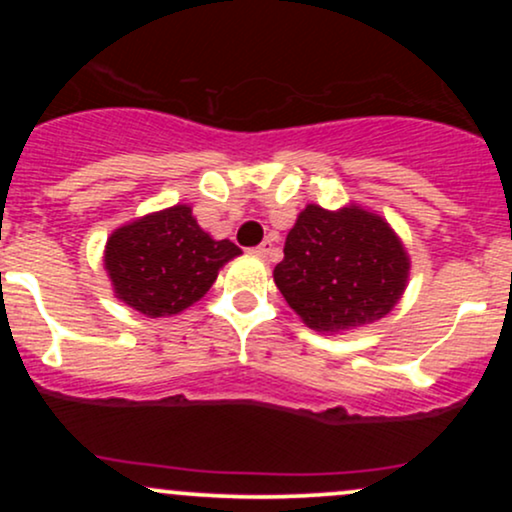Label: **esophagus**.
Returning <instances> with one entry per match:
<instances>
[{"instance_id":"1","label":"esophagus","mask_w":512,"mask_h":512,"mask_svg":"<svg viewBox=\"0 0 512 512\" xmlns=\"http://www.w3.org/2000/svg\"><path fill=\"white\" fill-rule=\"evenodd\" d=\"M269 250H272V243H262V245H257L255 250H252V255H257V257H267L269 255Z\"/></svg>"}]
</instances>
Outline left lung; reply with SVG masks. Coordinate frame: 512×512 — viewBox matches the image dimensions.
<instances>
[{
  "label": "left lung",
  "mask_w": 512,
  "mask_h": 512,
  "mask_svg": "<svg viewBox=\"0 0 512 512\" xmlns=\"http://www.w3.org/2000/svg\"><path fill=\"white\" fill-rule=\"evenodd\" d=\"M409 279V255L383 216L356 207L298 214L274 267L276 289L310 330L344 332L395 308Z\"/></svg>",
  "instance_id": "obj_1"
}]
</instances>
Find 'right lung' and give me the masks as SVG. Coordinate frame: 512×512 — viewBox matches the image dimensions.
I'll use <instances>...</instances> for the list:
<instances>
[{"label": "right lung", "mask_w": 512, "mask_h": 512, "mask_svg": "<svg viewBox=\"0 0 512 512\" xmlns=\"http://www.w3.org/2000/svg\"><path fill=\"white\" fill-rule=\"evenodd\" d=\"M238 255V245L214 240L187 204H175L113 231L103 262L122 303L146 317H168L197 303Z\"/></svg>", "instance_id": "1"}]
</instances>
